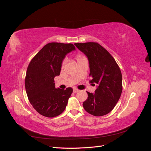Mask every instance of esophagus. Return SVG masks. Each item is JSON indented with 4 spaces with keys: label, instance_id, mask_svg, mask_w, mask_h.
<instances>
[{
    "label": "esophagus",
    "instance_id": "obj_1",
    "mask_svg": "<svg viewBox=\"0 0 151 151\" xmlns=\"http://www.w3.org/2000/svg\"><path fill=\"white\" fill-rule=\"evenodd\" d=\"M79 89H76V88H74L73 89V91H74V93H77V92H79Z\"/></svg>",
    "mask_w": 151,
    "mask_h": 151
}]
</instances>
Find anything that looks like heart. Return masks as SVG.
Listing matches in <instances>:
<instances>
[{"instance_id": "obj_1", "label": "heart", "mask_w": 151, "mask_h": 151, "mask_svg": "<svg viewBox=\"0 0 151 151\" xmlns=\"http://www.w3.org/2000/svg\"><path fill=\"white\" fill-rule=\"evenodd\" d=\"M82 58V57H81V55H77V60H79V59H80V58ZM63 64H64V62H63Z\"/></svg>"}]
</instances>
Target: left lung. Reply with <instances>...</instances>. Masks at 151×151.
<instances>
[{"mask_svg": "<svg viewBox=\"0 0 151 151\" xmlns=\"http://www.w3.org/2000/svg\"><path fill=\"white\" fill-rule=\"evenodd\" d=\"M74 45L88 59L90 83L97 85L94 93L87 92L88 97L83 103V107L94 116L106 115L115 106L122 92L120 67L110 53L98 43Z\"/></svg>", "mask_w": 151, "mask_h": 151, "instance_id": "8db88e82", "label": "left lung"}]
</instances>
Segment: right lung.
I'll return each mask as SVG.
<instances>
[{
	"label": "right lung",
	"instance_id": "add662e5",
	"mask_svg": "<svg viewBox=\"0 0 151 151\" xmlns=\"http://www.w3.org/2000/svg\"><path fill=\"white\" fill-rule=\"evenodd\" d=\"M75 50L72 43H50L30 62L25 78L26 91L30 103L40 115L52 118L65 110L72 88H55L54 78L60 75L66 55Z\"/></svg>",
	"mask_w": 151,
	"mask_h": 151
}]
</instances>
